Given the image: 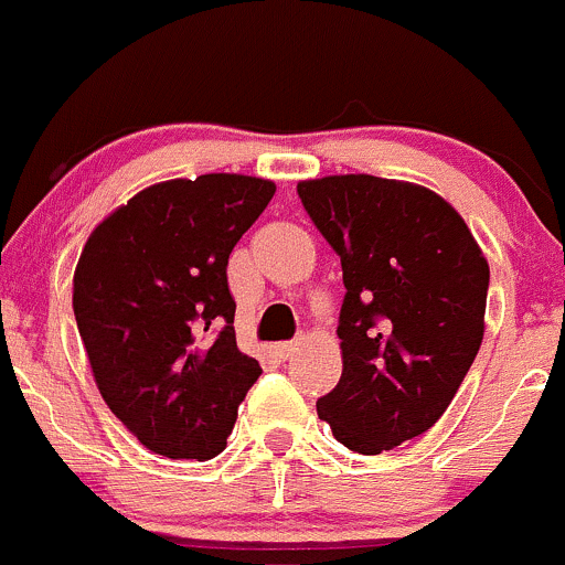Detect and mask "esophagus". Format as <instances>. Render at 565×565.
Returning a JSON list of instances; mask_svg holds the SVG:
<instances>
[{
  "instance_id": "34e87169",
  "label": "esophagus",
  "mask_w": 565,
  "mask_h": 565,
  "mask_svg": "<svg viewBox=\"0 0 565 565\" xmlns=\"http://www.w3.org/2000/svg\"><path fill=\"white\" fill-rule=\"evenodd\" d=\"M296 348H299V340H288V342H277L275 351L280 359H290L296 353Z\"/></svg>"
}]
</instances>
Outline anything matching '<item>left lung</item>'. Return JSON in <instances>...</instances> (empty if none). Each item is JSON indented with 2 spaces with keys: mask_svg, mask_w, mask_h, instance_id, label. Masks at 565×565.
I'll return each mask as SVG.
<instances>
[{
  "mask_svg": "<svg viewBox=\"0 0 565 565\" xmlns=\"http://www.w3.org/2000/svg\"><path fill=\"white\" fill-rule=\"evenodd\" d=\"M296 193L342 264V375L318 416L342 446L381 455L427 433L468 375L490 266L455 209L418 184L348 173Z\"/></svg>",
  "mask_w": 565,
  "mask_h": 565,
  "instance_id": "obj_1",
  "label": "left lung"
}]
</instances>
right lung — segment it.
Segmentation results:
<instances>
[{"instance_id":"add662e5","label":"right lung","mask_w":565,"mask_h":565,"mask_svg":"<svg viewBox=\"0 0 565 565\" xmlns=\"http://www.w3.org/2000/svg\"><path fill=\"white\" fill-rule=\"evenodd\" d=\"M275 195L266 179L203 173L141 190L92 231L73 310L114 416L171 459L225 449L260 364L236 348L228 255Z\"/></svg>"}]
</instances>
